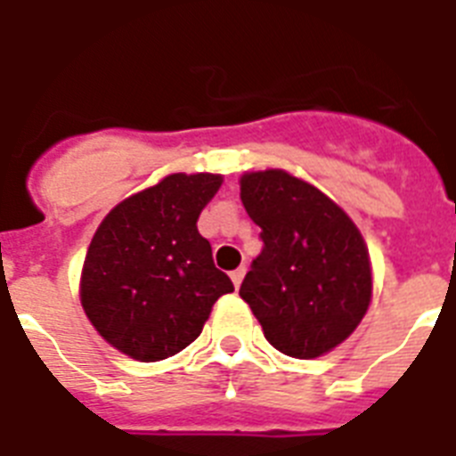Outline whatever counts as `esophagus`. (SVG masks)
Returning a JSON list of instances; mask_svg holds the SVG:
<instances>
[{"mask_svg":"<svg viewBox=\"0 0 456 456\" xmlns=\"http://www.w3.org/2000/svg\"><path fill=\"white\" fill-rule=\"evenodd\" d=\"M243 277H246V267H239V270L232 272V281H234L236 289H239V286H241Z\"/></svg>","mask_w":456,"mask_h":456,"instance_id":"1","label":"esophagus"}]
</instances>
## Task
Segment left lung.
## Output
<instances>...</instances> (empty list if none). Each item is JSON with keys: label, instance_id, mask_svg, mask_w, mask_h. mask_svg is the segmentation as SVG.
<instances>
[{"label": "left lung", "instance_id": "left-lung-1", "mask_svg": "<svg viewBox=\"0 0 456 456\" xmlns=\"http://www.w3.org/2000/svg\"><path fill=\"white\" fill-rule=\"evenodd\" d=\"M241 200L260 232L241 296L279 353L312 360L367 314L371 265L354 222L317 186L284 170L246 172Z\"/></svg>", "mask_w": 456, "mask_h": 456}]
</instances>
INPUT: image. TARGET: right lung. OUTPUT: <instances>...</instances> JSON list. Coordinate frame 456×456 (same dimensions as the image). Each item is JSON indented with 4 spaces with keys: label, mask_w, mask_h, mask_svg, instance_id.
Returning <instances> with one entry per match:
<instances>
[{
    "label": "right lung",
    "mask_w": 456,
    "mask_h": 456,
    "mask_svg": "<svg viewBox=\"0 0 456 456\" xmlns=\"http://www.w3.org/2000/svg\"><path fill=\"white\" fill-rule=\"evenodd\" d=\"M222 175H167L118 203L89 243L80 300L92 326L132 360L158 362L199 338L215 300L234 291L199 234Z\"/></svg>",
    "instance_id": "add662e5"
}]
</instances>
